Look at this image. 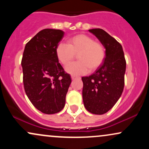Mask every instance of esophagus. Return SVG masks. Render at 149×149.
I'll list each match as a JSON object with an SVG mask.
<instances>
[{"label":"esophagus","mask_w":149,"mask_h":149,"mask_svg":"<svg viewBox=\"0 0 149 149\" xmlns=\"http://www.w3.org/2000/svg\"><path fill=\"white\" fill-rule=\"evenodd\" d=\"M76 78H79V77H78V76H71V79H72V80L76 79Z\"/></svg>","instance_id":"esophagus-1"}]
</instances>
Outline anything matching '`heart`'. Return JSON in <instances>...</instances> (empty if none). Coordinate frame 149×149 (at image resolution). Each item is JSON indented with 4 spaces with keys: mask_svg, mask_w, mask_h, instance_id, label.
Wrapping results in <instances>:
<instances>
[{
    "mask_svg": "<svg viewBox=\"0 0 149 149\" xmlns=\"http://www.w3.org/2000/svg\"><path fill=\"white\" fill-rule=\"evenodd\" d=\"M56 54L64 66L69 64L78 54L79 61L70 64L66 71L72 75L88 73L89 70H95L103 62L105 57L104 46L96 42L89 36L79 34L68 40V45L61 42L56 49Z\"/></svg>",
    "mask_w": 149,
    "mask_h": 149,
    "instance_id": "b5f03b06",
    "label": "heart"
}]
</instances>
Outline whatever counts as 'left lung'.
<instances>
[{"label":"left lung","instance_id":"1","mask_svg":"<svg viewBox=\"0 0 149 149\" xmlns=\"http://www.w3.org/2000/svg\"><path fill=\"white\" fill-rule=\"evenodd\" d=\"M89 31L104 47L105 57L95 73L82 77L83 100L89 112L102 115L112 109L122 95L126 61L122 45L114 38L102 29Z\"/></svg>","mask_w":149,"mask_h":149}]
</instances>
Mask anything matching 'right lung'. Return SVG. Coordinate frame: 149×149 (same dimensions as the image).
Returning a JSON list of instances; mask_svg holds the SVG:
<instances>
[{"instance_id": "obj_1", "label": "right lung", "mask_w": 149, "mask_h": 149, "mask_svg": "<svg viewBox=\"0 0 149 149\" xmlns=\"http://www.w3.org/2000/svg\"><path fill=\"white\" fill-rule=\"evenodd\" d=\"M64 32L45 29L26 44L22 60L25 92L33 105L45 114L64 109L71 83L59 64L56 49Z\"/></svg>"}]
</instances>
